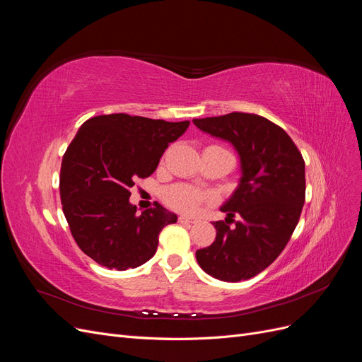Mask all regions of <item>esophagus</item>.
I'll return each mask as SVG.
<instances>
[{"label":"esophagus","mask_w":362,"mask_h":362,"mask_svg":"<svg viewBox=\"0 0 362 362\" xmlns=\"http://www.w3.org/2000/svg\"><path fill=\"white\" fill-rule=\"evenodd\" d=\"M180 223H194L196 222V217H190V216H180L178 217Z\"/></svg>","instance_id":"34e87169"}]
</instances>
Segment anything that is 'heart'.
<instances>
[{"mask_svg": "<svg viewBox=\"0 0 362 362\" xmlns=\"http://www.w3.org/2000/svg\"><path fill=\"white\" fill-rule=\"evenodd\" d=\"M168 204L180 211H194L202 201V194L187 185H173L164 193Z\"/></svg>", "mask_w": 362, "mask_h": 362, "instance_id": "obj_1", "label": "heart"}]
</instances>
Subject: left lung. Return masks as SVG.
<instances>
[{
  "mask_svg": "<svg viewBox=\"0 0 362 362\" xmlns=\"http://www.w3.org/2000/svg\"><path fill=\"white\" fill-rule=\"evenodd\" d=\"M193 124L228 141L240 160L238 185L221 206L225 222L213 223L216 240L196 250V259L216 279L246 281L279 257L299 222L305 161L286 131L262 116L234 112ZM235 214L238 221L232 218Z\"/></svg>",
  "mask_w": 362,
  "mask_h": 362,
  "instance_id": "8db88e82",
  "label": "left lung"
}]
</instances>
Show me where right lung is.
Here are the masks:
<instances>
[{
  "label": "right lung",
  "mask_w": 362,
  "mask_h": 362,
  "mask_svg": "<svg viewBox=\"0 0 362 362\" xmlns=\"http://www.w3.org/2000/svg\"><path fill=\"white\" fill-rule=\"evenodd\" d=\"M189 124L115 113L80 127L62 160L60 198L76 245L98 264L116 270L145 264L161 229L178 221L158 202L139 214L129 189L156 172Z\"/></svg>",
  "instance_id": "obj_1"
}]
</instances>
